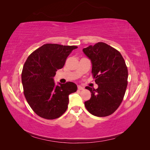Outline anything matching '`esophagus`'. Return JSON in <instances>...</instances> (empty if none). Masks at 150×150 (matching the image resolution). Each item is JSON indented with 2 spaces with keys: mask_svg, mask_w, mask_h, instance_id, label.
Segmentation results:
<instances>
[{
  "mask_svg": "<svg viewBox=\"0 0 150 150\" xmlns=\"http://www.w3.org/2000/svg\"><path fill=\"white\" fill-rule=\"evenodd\" d=\"M77 88H78L79 90H83V89H84V87H83L82 86H81V85H78Z\"/></svg>",
  "mask_w": 150,
  "mask_h": 150,
  "instance_id": "esophagus-1",
  "label": "esophagus"
}]
</instances>
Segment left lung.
I'll use <instances>...</instances> for the list:
<instances>
[{
	"label": "left lung",
	"instance_id": "1",
	"mask_svg": "<svg viewBox=\"0 0 150 150\" xmlns=\"http://www.w3.org/2000/svg\"><path fill=\"white\" fill-rule=\"evenodd\" d=\"M83 52L91 59L92 73L96 89L86 87L91 97L85 101L87 110L94 116H107L120 105L128 85V69L118 50L103 42L83 48Z\"/></svg>",
	"mask_w": 150,
	"mask_h": 150
}]
</instances>
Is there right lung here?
Returning a JSON list of instances; mask_svg holds the SVG:
<instances>
[{
	"mask_svg": "<svg viewBox=\"0 0 150 150\" xmlns=\"http://www.w3.org/2000/svg\"><path fill=\"white\" fill-rule=\"evenodd\" d=\"M74 45L46 44L28 57L22 72L25 98L36 115L52 120L60 117L68 107L69 95L77 90L76 84L67 82L56 85L54 77L63 68Z\"/></svg>",
	"mask_w": 150,
	"mask_h": 150,
	"instance_id": "obj_1",
	"label": "right lung"
}]
</instances>
